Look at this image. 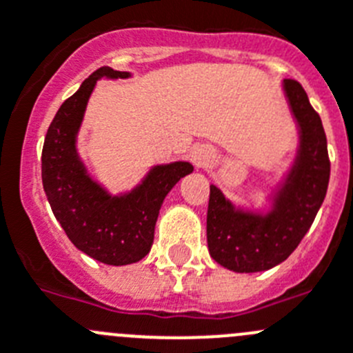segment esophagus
I'll use <instances>...</instances> for the list:
<instances>
[{"instance_id":"esophagus-1","label":"esophagus","mask_w":353,"mask_h":353,"mask_svg":"<svg viewBox=\"0 0 353 353\" xmlns=\"http://www.w3.org/2000/svg\"><path fill=\"white\" fill-rule=\"evenodd\" d=\"M212 158H214V154L209 153V151H199V153L193 154V161H195V165H205L209 163V161H212Z\"/></svg>"}]
</instances>
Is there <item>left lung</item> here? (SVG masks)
Listing matches in <instances>:
<instances>
[{
	"instance_id": "8db88e82",
	"label": "left lung",
	"mask_w": 353,
	"mask_h": 353,
	"mask_svg": "<svg viewBox=\"0 0 353 353\" xmlns=\"http://www.w3.org/2000/svg\"><path fill=\"white\" fill-rule=\"evenodd\" d=\"M285 91L301 126V153L276 211L265 218L244 214L234 211L216 186L209 192V253L230 271H265L288 259L325 199L331 160L322 119L299 82L285 81Z\"/></svg>"
}]
</instances>
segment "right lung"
<instances>
[{"label": "right lung", "instance_id": "1", "mask_svg": "<svg viewBox=\"0 0 353 353\" xmlns=\"http://www.w3.org/2000/svg\"><path fill=\"white\" fill-rule=\"evenodd\" d=\"M103 75L130 74L101 66L63 101L43 142L42 183L56 220L81 252L109 265H126L148 255L163 199L193 167L186 161L161 165L135 192L114 199L88 177L75 153V135L88 98Z\"/></svg>", "mask_w": 353, "mask_h": 353}]
</instances>
